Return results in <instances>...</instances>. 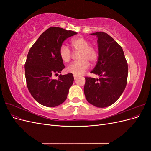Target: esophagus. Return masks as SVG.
I'll return each instance as SVG.
<instances>
[{"instance_id": "esophagus-1", "label": "esophagus", "mask_w": 151, "mask_h": 151, "mask_svg": "<svg viewBox=\"0 0 151 151\" xmlns=\"http://www.w3.org/2000/svg\"><path fill=\"white\" fill-rule=\"evenodd\" d=\"M74 79H75V80H77V76H74Z\"/></svg>"}]
</instances>
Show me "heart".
<instances>
[{
  "label": "heart",
  "instance_id": "obj_1",
  "mask_svg": "<svg viewBox=\"0 0 151 151\" xmlns=\"http://www.w3.org/2000/svg\"><path fill=\"white\" fill-rule=\"evenodd\" d=\"M73 50L78 52L79 61L73 62L68 65L66 68L68 73L74 76H81L88 69L89 63H94L96 62L98 54L96 49L89 46V42L83 37L73 38L71 40ZM59 55L62 60L64 62H69L72 53L71 50L65 45H62L59 49Z\"/></svg>",
  "mask_w": 151,
  "mask_h": 151
}]
</instances>
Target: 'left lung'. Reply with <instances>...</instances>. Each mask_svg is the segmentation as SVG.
Masks as SVG:
<instances>
[{
    "label": "left lung",
    "mask_w": 151,
    "mask_h": 151,
    "mask_svg": "<svg viewBox=\"0 0 151 151\" xmlns=\"http://www.w3.org/2000/svg\"><path fill=\"white\" fill-rule=\"evenodd\" d=\"M98 38V59L91 72L99 76L96 79L86 77L84 92L89 103L104 108L115 103L127 83L128 64L120 45L104 32L91 34Z\"/></svg>",
    "instance_id": "8db88e82"
}]
</instances>
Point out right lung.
Wrapping results in <instances>:
<instances>
[{"mask_svg": "<svg viewBox=\"0 0 151 151\" xmlns=\"http://www.w3.org/2000/svg\"><path fill=\"white\" fill-rule=\"evenodd\" d=\"M76 32L58 27H50L40 36L30 48L25 63V77L29 93L36 101L47 107L64 102L74 82L73 74L53 75L65 68L59 55L63 42Z\"/></svg>", "mask_w": 151, "mask_h": 151, "instance_id": "obj_1", "label": "right lung"}]
</instances>
